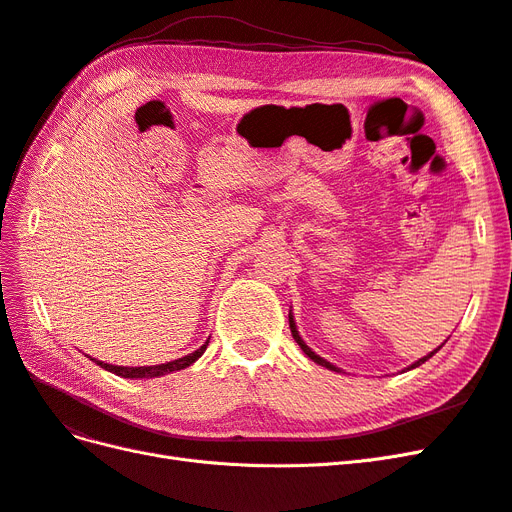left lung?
Instances as JSON below:
<instances>
[{"instance_id": "1", "label": "left lung", "mask_w": 512, "mask_h": 512, "mask_svg": "<svg viewBox=\"0 0 512 512\" xmlns=\"http://www.w3.org/2000/svg\"><path fill=\"white\" fill-rule=\"evenodd\" d=\"M288 320H290V331H292V337H294V342H297V344L301 346V350H303V352H305V354L309 356V359H312V361H314V363H318V365H322V367H327V369H331V371H342V369H339V367L331 365L329 361H324V359H322V356H318L316 352H312V350H309V348L305 346V342H303V339L299 337V331H297V324H294V318H292V314L288 316ZM440 348H442V346H440ZM440 348H436V350H433V352H429L427 356H423V359H418V361H416V363H412V365H410L408 369H414V367H418V365H423V363H425L427 359H431V356H433V354H436V352H438Z\"/></svg>"}]
</instances>
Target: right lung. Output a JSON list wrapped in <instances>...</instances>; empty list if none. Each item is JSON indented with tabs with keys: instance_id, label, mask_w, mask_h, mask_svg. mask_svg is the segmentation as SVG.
<instances>
[{
	"instance_id": "add662e5",
	"label": "right lung",
	"mask_w": 512,
	"mask_h": 512,
	"mask_svg": "<svg viewBox=\"0 0 512 512\" xmlns=\"http://www.w3.org/2000/svg\"><path fill=\"white\" fill-rule=\"evenodd\" d=\"M207 346H209V339L196 352L183 356V359L162 363V365H151V367H119V365H108V363H102L96 359H91V361H96L100 367H104L106 371H113V374H117L121 378H158V376L170 374V371H179V369L190 367L196 359H200V354L207 350Z\"/></svg>"
}]
</instances>
